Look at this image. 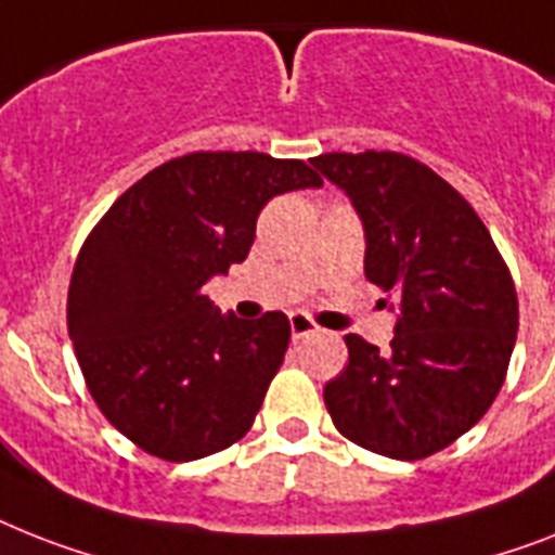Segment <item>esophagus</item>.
<instances>
[{
	"label": "esophagus",
	"instance_id": "1",
	"mask_svg": "<svg viewBox=\"0 0 555 555\" xmlns=\"http://www.w3.org/2000/svg\"><path fill=\"white\" fill-rule=\"evenodd\" d=\"M319 327L313 322H310V317H305V313H291V336L293 339H305V336H310V333H317Z\"/></svg>",
	"mask_w": 555,
	"mask_h": 555
}]
</instances>
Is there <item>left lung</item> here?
Listing matches in <instances>:
<instances>
[{"label": "left lung", "instance_id": "obj_1", "mask_svg": "<svg viewBox=\"0 0 555 555\" xmlns=\"http://www.w3.org/2000/svg\"><path fill=\"white\" fill-rule=\"evenodd\" d=\"M353 205L364 276L393 293L390 350L345 336L348 367L324 385L333 425L382 456L425 459L467 434L507 373L519 301L488 228L441 176L404 153L310 159Z\"/></svg>", "mask_w": 555, "mask_h": 555}]
</instances>
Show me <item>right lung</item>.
<instances>
[{
    "instance_id": "add662e5",
    "label": "right lung",
    "mask_w": 555,
    "mask_h": 555,
    "mask_svg": "<svg viewBox=\"0 0 555 555\" xmlns=\"http://www.w3.org/2000/svg\"><path fill=\"white\" fill-rule=\"evenodd\" d=\"M305 188L322 179L299 159L188 153L121 193L85 242L70 341L99 410L151 456L193 462L254 425L291 322L222 317L202 287L245 262L273 196Z\"/></svg>"
}]
</instances>
